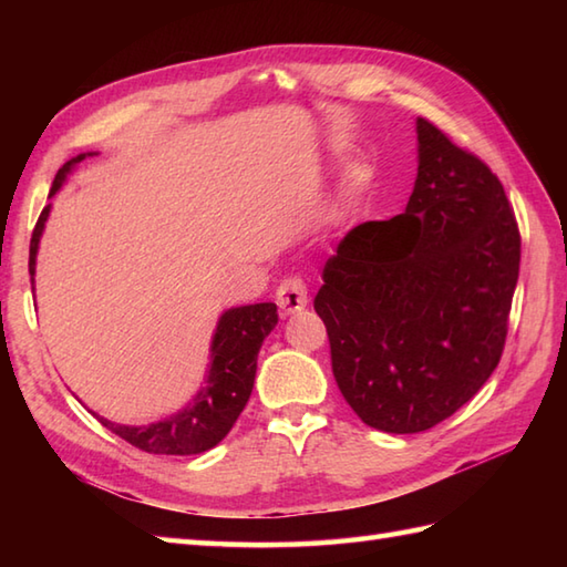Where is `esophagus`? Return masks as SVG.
<instances>
[{"mask_svg":"<svg viewBox=\"0 0 567 567\" xmlns=\"http://www.w3.org/2000/svg\"><path fill=\"white\" fill-rule=\"evenodd\" d=\"M275 302L285 317L295 315V311H302L309 305L307 285L302 277H287V280H282L280 287H277Z\"/></svg>","mask_w":567,"mask_h":567,"instance_id":"obj_1","label":"esophagus"}]
</instances>
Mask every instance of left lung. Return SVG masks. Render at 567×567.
I'll return each instance as SVG.
<instances>
[{
  "instance_id": "8db88e82",
  "label": "left lung",
  "mask_w": 567,
  "mask_h": 567,
  "mask_svg": "<svg viewBox=\"0 0 567 567\" xmlns=\"http://www.w3.org/2000/svg\"><path fill=\"white\" fill-rule=\"evenodd\" d=\"M402 214L355 226L315 309L331 368L368 426L419 433L489 380L507 339L522 238L499 179L426 118Z\"/></svg>"
}]
</instances>
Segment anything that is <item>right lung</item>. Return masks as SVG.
<instances>
[{"label":"right lung","mask_w":567,"mask_h":567,"mask_svg":"<svg viewBox=\"0 0 567 567\" xmlns=\"http://www.w3.org/2000/svg\"><path fill=\"white\" fill-rule=\"evenodd\" d=\"M87 155L97 153H80L70 158L60 167L51 195L63 187L65 177L72 173V167L82 163ZM51 214V204H45L39 221H35L33 236H31V250H29V272L31 282L35 275V256H39V244L43 236V228ZM277 327V307L272 302L260 305H246V307H231L216 321V331L212 336L209 346V370L204 388L192 396L187 406L179 412L165 416L161 421H153L146 426H128V424H114V421L97 416L102 424L116 436H122L136 449L155 453V455H197L214 449L244 412L248 396L252 392V382H256V368H258V351L272 329Z\"/></svg>","instance_id":"add662e5"}]
</instances>
